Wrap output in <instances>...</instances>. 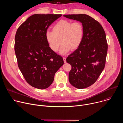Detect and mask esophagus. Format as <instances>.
Masks as SVG:
<instances>
[{
	"mask_svg": "<svg viewBox=\"0 0 123 123\" xmlns=\"http://www.w3.org/2000/svg\"><path fill=\"white\" fill-rule=\"evenodd\" d=\"M63 60H64V62L65 63H66V58H65V57H63Z\"/></svg>",
	"mask_w": 123,
	"mask_h": 123,
	"instance_id": "1",
	"label": "esophagus"
}]
</instances>
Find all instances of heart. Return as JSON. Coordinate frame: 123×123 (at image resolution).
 Listing matches in <instances>:
<instances>
[{
  "mask_svg": "<svg viewBox=\"0 0 123 123\" xmlns=\"http://www.w3.org/2000/svg\"><path fill=\"white\" fill-rule=\"evenodd\" d=\"M84 28L79 22H73L62 19L57 22L52 28V31H47L45 38L49 48L54 52L58 50L61 43L62 44L60 53L65 55L71 50L78 49L82 41Z\"/></svg>",
  "mask_w": 123,
  "mask_h": 123,
  "instance_id": "heart-1",
  "label": "heart"
}]
</instances>
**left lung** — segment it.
Listing matches in <instances>:
<instances>
[{
  "label": "left lung",
  "instance_id": "1",
  "mask_svg": "<svg viewBox=\"0 0 123 123\" xmlns=\"http://www.w3.org/2000/svg\"><path fill=\"white\" fill-rule=\"evenodd\" d=\"M63 16L79 21L84 28L81 45L66 61L72 67L68 75L69 83L77 89H85L96 82L105 68L108 51L106 33L101 25L88 15Z\"/></svg>",
  "mask_w": 123,
  "mask_h": 123
}]
</instances>
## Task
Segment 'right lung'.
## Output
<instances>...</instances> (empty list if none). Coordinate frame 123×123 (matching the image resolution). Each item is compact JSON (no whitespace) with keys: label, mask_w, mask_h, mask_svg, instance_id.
I'll use <instances>...</instances> for the list:
<instances>
[{"label":"right lung","mask_w":123,"mask_h":123,"mask_svg":"<svg viewBox=\"0 0 123 123\" xmlns=\"http://www.w3.org/2000/svg\"><path fill=\"white\" fill-rule=\"evenodd\" d=\"M61 16L33 14L16 31L14 51L18 68L27 83L36 88L49 87L64 64L62 57L51 50L45 38L49 27Z\"/></svg>","instance_id":"right-lung-1"}]
</instances>
